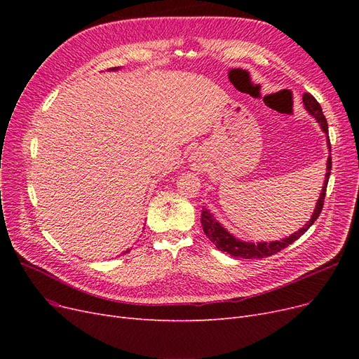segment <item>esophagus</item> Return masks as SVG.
Instances as JSON below:
<instances>
[{
	"label": "esophagus",
	"mask_w": 359,
	"mask_h": 359,
	"mask_svg": "<svg viewBox=\"0 0 359 359\" xmlns=\"http://www.w3.org/2000/svg\"><path fill=\"white\" fill-rule=\"evenodd\" d=\"M192 167H194L195 170H201V167H202V161H201L199 158H196V157H195V158L192 160Z\"/></svg>",
	"instance_id": "34e87169"
}]
</instances>
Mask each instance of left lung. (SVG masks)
I'll return each mask as SVG.
<instances>
[{"label":"left lung","instance_id":"left-lung-1","mask_svg":"<svg viewBox=\"0 0 359 359\" xmlns=\"http://www.w3.org/2000/svg\"><path fill=\"white\" fill-rule=\"evenodd\" d=\"M303 103L306 106V109L309 110L310 115L313 118H316V121L322 126V129L325 130V134L329 135V128H327V121L323 115L322 106L318 104V102L311 96L310 93H304L303 94ZM327 144L330 148V140L327 137ZM330 170H332V157L329 156L327 158V173H326V179H325V184L322 194H320V198L317 201L316 210L311 215V219L304 225L303 229L298 230L297 233L291 234L288 238H284L280 241H271V243H246L241 241L238 238H236L234 236H231L227 230L221 227V224L211 215V212L202 208V214H201V224L203 233L206 234L211 240V243L215 244V248L221 252L229 253L234 257H244V259H255V257H268L272 256L280 250H284L285 248H288L290 244H292L295 240H298L301 236H303L311 225L314 224V221L318 218L320 212L323 210V203H325V196H326V189H327V183H329V176H330Z\"/></svg>","mask_w":359,"mask_h":359}]
</instances>
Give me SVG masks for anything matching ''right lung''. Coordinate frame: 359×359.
<instances>
[{
    "label": "right lung",
    "mask_w": 359,
    "mask_h": 359,
    "mask_svg": "<svg viewBox=\"0 0 359 359\" xmlns=\"http://www.w3.org/2000/svg\"><path fill=\"white\" fill-rule=\"evenodd\" d=\"M111 69H116V68H111ZM128 252H129V250H126V252H125V253H128Z\"/></svg>",
    "instance_id": "obj_1"
}]
</instances>
